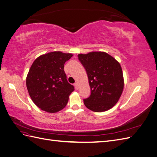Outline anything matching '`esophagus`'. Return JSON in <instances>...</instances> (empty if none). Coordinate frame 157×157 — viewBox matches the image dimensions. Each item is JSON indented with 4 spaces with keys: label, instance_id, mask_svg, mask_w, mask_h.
Returning <instances> with one entry per match:
<instances>
[{
    "label": "esophagus",
    "instance_id": "34e87169",
    "mask_svg": "<svg viewBox=\"0 0 157 157\" xmlns=\"http://www.w3.org/2000/svg\"><path fill=\"white\" fill-rule=\"evenodd\" d=\"M74 86H75V88L76 90H78V83L77 82H75L74 84Z\"/></svg>",
    "mask_w": 157,
    "mask_h": 157
}]
</instances>
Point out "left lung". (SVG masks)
Segmentation results:
<instances>
[{
    "mask_svg": "<svg viewBox=\"0 0 157 157\" xmlns=\"http://www.w3.org/2000/svg\"><path fill=\"white\" fill-rule=\"evenodd\" d=\"M78 59L86 69L91 94L84 99L85 106L94 112L105 111L118 102L124 88L120 63L107 53L80 54Z\"/></svg>",
    "mask_w": 157,
    "mask_h": 157,
    "instance_id": "1",
    "label": "left lung"
}]
</instances>
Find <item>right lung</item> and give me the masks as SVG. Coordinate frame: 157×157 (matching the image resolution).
Returning <instances> with one entry per match:
<instances>
[{
    "label": "right lung",
    "mask_w": 157,
    "mask_h": 157,
    "mask_svg": "<svg viewBox=\"0 0 157 157\" xmlns=\"http://www.w3.org/2000/svg\"><path fill=\"white\" fill-rule=\"evenodd\" d=\"M72 54L52 52L41 55L33 63L26 78L27 88L35 105L48 113L63 109L74 91L64 71Z\"/></svg>",
    "instance_id": "right-lung-1"
}]
</instances>
